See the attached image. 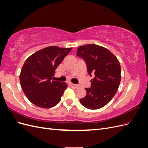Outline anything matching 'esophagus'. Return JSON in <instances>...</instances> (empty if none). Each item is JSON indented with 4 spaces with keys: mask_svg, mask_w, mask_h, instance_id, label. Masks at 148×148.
I'll return each mask as SVG.
<instances>
[{
    "mask_svg": "<svg viewBox=\"0 0 148 148\" xmlns=\"http://www.w3.org/2000/svg\"><path fill=\"white\" fill-rule=\"evenodd\" d=\"M70 84V86L71 88H77L78 87V84H73V83H70V84Z\"/></svg>",
    "mask_w": 148,
    "mask_h": 148,
    "instance_id": "obj_1",
    "label": "esophagus"
}]
</instances>
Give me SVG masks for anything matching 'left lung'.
Instances as JSON below:
<instances>
[{"label": "left lung", "mask_w": 148, "mask_h": 148, "mask_svg": "<svg viewBox=\"0 0 148 148\" xmlns=\"http://www.w3.org/2000/svg\"><path fill=\"white\" fill-rule=\"evenodd\" d=\"M77 55L86 62L88 74L94 78L86 95L79 99L87 109L95 110L105 106L117 92L121 80L119 61L108 49L96 44L79 46Z\"/></svg>", "instance_id": "obj_1"}]
</instances>
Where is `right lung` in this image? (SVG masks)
<instances>
[{"instance_id": "right-lung-1", "label": "right lung", "mask_w": 148, "mask_h": 148, "mask_svg": "<svg viewBox=\"0 0 148 148\" xmlns=\"http://www.w3.org/2000/svg\"><path fill=\"white\" fill-rule=\"evenodd\" d=\"M72 48L56 46L41 49L29 56L22 66L20 82L25 96L33 104L51 108L61 100L66 83L52 80L55 70Z\"/></svg>"}]
</instances>
